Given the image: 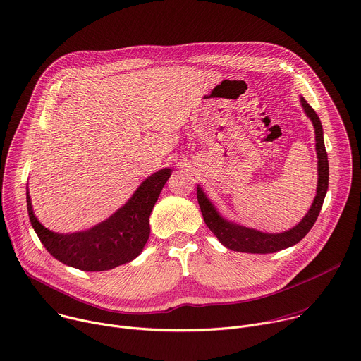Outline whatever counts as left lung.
Instances as JSON below:
<instances>
[{"instance_id": "1", "label": "left lung", "mask_w": 361, "mask_h": 361, "mask_svg": "<svg viewBox=\"0 0 361 361\" xmlns=\"http://www.w3.org/2000/svg\"><path fill=\"white\" fill-rule=\"evenodd\" d=\"M302 106L306 115L312 119L316 133V152H317V193L312 203V207L306 213L302 222H299L295 228L283 233H264L250 228H245L236 225L233 222L226 221L222 218L221 213L216 210L207 196L203 193L202 188L197 185V202L200 206V212L203 216V221L210 232L219 239V242L235 252H245V253H274L283 249L290 247L299 243L313 228L314 222L317 221V216L322 210L324 196L329 188V161L327 152L324 148V139H323V126L316 114V111L307 104L305 98H300Z\"/></svg>"}]
</instances>
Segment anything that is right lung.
I'll return each instance as SVG.
<instances>
[{
  "label": "right lung",
  "mask_w": 361,
  "mask_h": 361,
  "mask_svg": "<svg viewBox=\"0 0 361 361\" xmlns=\"http://www.w3.org/2000/svg\"><path fill=\"white\" fill-rule=\"evenodd\" d=\"M172 171L161 169L143 180L130 199L94 228L75 233H55L35 218L30 192V222L45 249L66 266L85 271H102L137 257L151 233L149 216Z\"/></svg>",
  "instance_id": "right-lung-1"
}]
</instances>
